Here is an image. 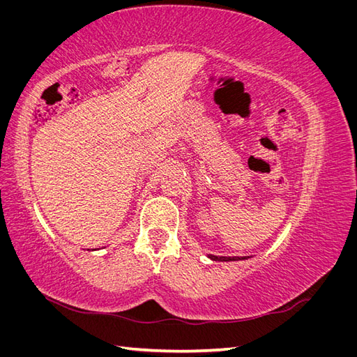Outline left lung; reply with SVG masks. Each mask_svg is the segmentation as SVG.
<instances>
[{
	"instance_id": "8db88e82",
	"label": "left lung",
	"mask_w": 357,
	"mask_h": 357,
	"mask_svg": "<svg viewBox=\"0 0 357 357\" xmlns=\"http://www.w3.org/2000/svg\"><path fill=\"white\" fill-rule=\"evenodd\" d=\"M211 261H219V262H229V261H245L250 256H214L208 255Z\"/></svg>"
}]
</instances>
